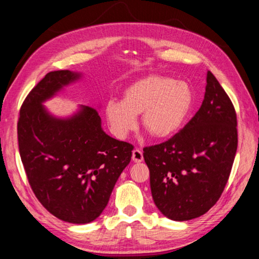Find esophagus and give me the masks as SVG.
<instances>
[{"mask_svg": "<svg viewBox=\"0 0 259 259\" xmlns=\"http://www.w3.org/2000/svg\"><path fill=\"white\" fill-rule=\"evenodd\" d=\"M143 152L139 149H135L133 151V161L134 162H141L143 161Z\"/></svg>", "mask_w": 259, "mask_h": 259, "instance_id": "obj_1", "label": "esophagus"}]
</instances>
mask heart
<instances>
[{"label":"heart","instance_id":"1","mask_svg":"<svg viewBox=\"0 0 259 259\" xmlns=\"http://www.w3.org/2000/svg\"><path fill=\"white\" fill-rule=\"evenodd\" d=\"M194 104V93L188 83L171 77L152 75L125 89L122 100L106 102L105 114L115 136L125 138L142 124L154 138L173 136L181 129Z\"/></svg>","mask_w":259,"mask_h":259}]
</instances>
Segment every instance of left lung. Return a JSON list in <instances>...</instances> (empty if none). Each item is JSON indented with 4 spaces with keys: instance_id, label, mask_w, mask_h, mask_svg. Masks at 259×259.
Returning <instances> with one entry per match:
<instances>
[{
    "instance_id": "1",
    "label": "left lung",
    "mask_w": 259,
    "mask_h": 259,
    "mask_svg": "<svg viewBox=\"0 0 259 259\" xmlns=\"http://www.w3.org/2000/svg\"><path fill=\"white\" fill-rule=\"evenodd\" d=\"M232 100L207 71L203 104L168 141L144 147L154 204L167 218L195 219L218 202L237 150Z\"/></svg>"
}]
</instances>
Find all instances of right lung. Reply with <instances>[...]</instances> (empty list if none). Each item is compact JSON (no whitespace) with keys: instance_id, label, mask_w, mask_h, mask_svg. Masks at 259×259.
<instances>
[{"instance_id":"add662e5","label":"right lung","mask_w":259,"mask_h":259,"mask_svg":"<svg viewBox=\"0 0 259 259\" xmlns=\"http://www.w3.org/2000/svg\"><path fill=\"white\" fill-rule=\"evenodd\" d=\"M78 77L48 72L24 100L17 134L26 178L41 205L67 223L88 224L107 206L134 146L106 135L96 108L86 106L68 120L46 112L41 102Z\"/></svg>"}]
</instances>
